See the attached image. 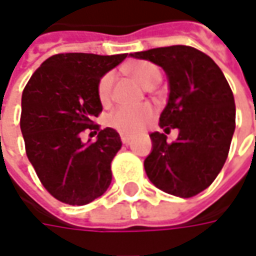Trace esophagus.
<instances>
[{
	"mask_svg": "<svg viewBox=\"0 0 256 256\" xmlns=\"http://www.w3.org/2000/svg\"><path fill=\"white\" fill-rule=\"evenodd\" d=\"M121 141H122V144H125V145H128V144L132 141V136H130V135H121Z\"/></svg>",
	"mask_w": 256,
	"mask_h": 256,
	"instance_id": "34e87169",
	"label": "esophagus"
}]
</instances>
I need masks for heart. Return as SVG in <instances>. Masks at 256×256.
Segmentation results:
<instances>
[{
    "label": "heart",
    "mask_w": 256,
    "mask_h": 256,
    "mask_svg": "<svg viewBox=\"0 0 256 256\" xmlns=\"http://www.w3.org/2000/svg\"><path fill=\"white\" fill-rule=\"evenodd\" d=\"M130 74L132 75L135 81H138L142 86L151 88L161 80V70L158 65L150 61H138L128 68ZM112 74H104L98 85H96V95L102 105H108L112 100ZM155 116V111L151 105H138V106H120L108 115V124L116 130L118 132L125 135H135L141 132L145 126H148Z\"/></svg>",
    "instance_id": "heart-1"
}]
</instances>
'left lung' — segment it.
Returning a JSON list of instances; mask_svg holds the SVG:
<instances>
[{
    "instance_id": "left-lung-1",
    "label": "left lung",
    "mask_w": 256,
    "mask_h": 256,
    "mask_svg": "<svg viewBox=\"0 0 256 256\" xmlns=\"http://www.w3.org/2000/svg\"><path fill=\"white\" fill-rule=\"evenodd\" d=\"M162 66L170 80V100L160 126L180 135L151 134L152 151L145 172L156 188L180 198L206 190L228 158L235 131V101L221 68L202 51L188 45H171L131 54Z\"/></svg>"
}]
</instances>
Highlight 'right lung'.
<instances>
[{
  "label": "right lung",
  "instance_id": "obj_1",
  "mask_svg": "<svg viewBox=\"0 0 256 256\" xmlns=\"http://www.w3.org/2000/svg\"><path fill=\"white\" fill-rule=\"evenodd\" d=\"M126 55L55 54L25 85L20 120L25 152L58 201L86 205L111 184V162L122 142L115 130H101L94 122L102 112L96 85ZM85 129L98 134L96 142H82Z\"/></svg>",
  "mask_w": 256,
  "mask_h": 256
}]
</instances>
